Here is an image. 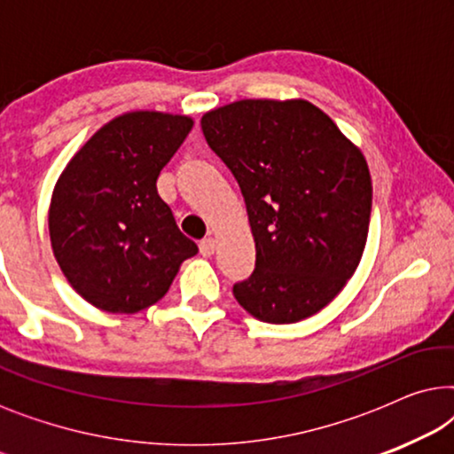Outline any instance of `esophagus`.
I'll use <instances>...</instances> for the list:
<instances>
[{"label":"esophagus","mask_w":454,"mask_h":454,"mask_svg":"<svg viewBox=\"0 0 454 454\" xmlns=\"http://www.w3.org/2000/svg\"><path fill=\"white\" fill-rule=\"evenodd\" d=\"M215 247H216V241H215V238H204V239L200 241V254H202L204 258L213 256V254H215Z\"/></svg>","instance_id":"obj_1"}]
</instances>
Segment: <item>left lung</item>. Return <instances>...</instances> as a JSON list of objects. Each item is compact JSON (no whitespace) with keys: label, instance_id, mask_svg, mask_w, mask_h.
Listing matches in <instances>:
<instances>
[{"label":"left lung","instance_id":"obj_1","mask_svg":"<svg viewBox=\"0 0 454 454\" xmlns=\"http://www.w3.org/2000/svg\"><path fill=\"white\" fill-rule=\"evenodd\" d=\"M208 146L238 179L256 269L233 285L254 318L294 325L340 294L362 260L372 213L364 153L303 98H244L202 115Z\"/></svg>","mask_w":454,"mask_h":454}]
</instances>
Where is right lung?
<instances>
[{
	"instance_id": "obj_1",
	"label": "right lung",
	"mask_w": 454,
	"mask_h": 454,
	"mask_svg": "<svg viewBox=\"0 0 454 454\" xmlns=\"http://www.w3.org/2000/svg\"><path fill=\"white\" fill-rule=\"evenodd\" d=\"M192 126L188 115L129 111L98 128L61 171L49 207L51 247L67 283L95 308H151L198 252L157 192Z\"/></svg>"
}]
</instances>
